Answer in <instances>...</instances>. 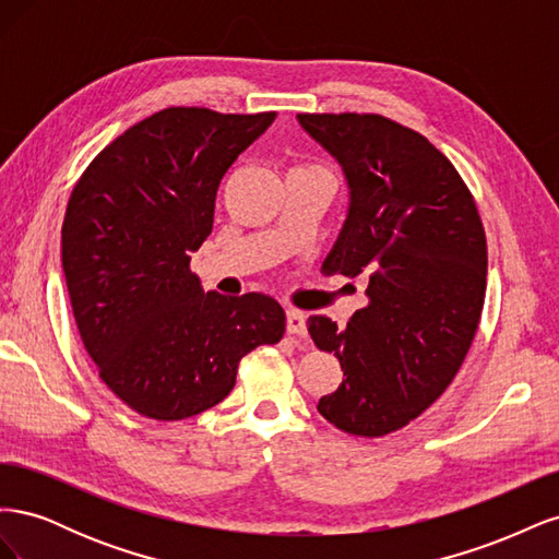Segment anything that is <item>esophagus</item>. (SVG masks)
I'll list each match as a JSON object with an SVG mask.
<instances>
[{
  "mask_svg": "<svg viewBox=\"0 0 559 559\" xmlns=\"http://www.w3.org/2000/svg\"><path fill=\"white\" fill-rule=\"evenodd\" d=\"M286 331H289V335L306 337V335H308V329H306V314H302V312H300V310H296V308L286 310Z\"/></svg>",
  "mask_w": 559,
  "mask_h": 559,
  "instance_id": "obj_1",
  "label": "esophagus"
}]
</instances>
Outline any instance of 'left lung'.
Segmentation results:
<instances>
[{
  "label": "left lung",
  "mask_w": 559,
  "mask_h": 559,
  "mask_svg": "<svg viewBox=\"0 0 559 559\" xmlns=\"http://www.w3.org/2000/svg\"><path fill=\"white\" fill-rule=\"evenodd\" d=\"M298 123L349 189L324 273L368 275V306L345 329L308 319L345 376L317 411L352 436H386L425 413L466 357L485 298V228L460 173L419 132L380 114H298Z\"/></svg>",
  "instance_id": "left-lung-1"
}]
</instances>
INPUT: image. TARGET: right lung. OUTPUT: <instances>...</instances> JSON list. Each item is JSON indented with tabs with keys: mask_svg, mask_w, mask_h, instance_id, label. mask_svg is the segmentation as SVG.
I'll return each mask as SVG.
<instances>
[{
	"mask_svg": "<svg viewBox=\"0 0 559 559\" xmlns=\"http://www.w3.org/2000/svg\"><path fill=\"white\" fill-rule=\"evenodd\" d=\"M275 116L156 111L74 186L62 224L72 312L99 378L134 413L200 415L230 394L245 354L282 341L275 298L205 294L189 267L212 233L218 183Z\"/></svg>",
	"mask_w": 559,
	"mask_h": 559,
	"instance_id": "right-lung-1",
	"label": "right lung"
}]
</instances>
